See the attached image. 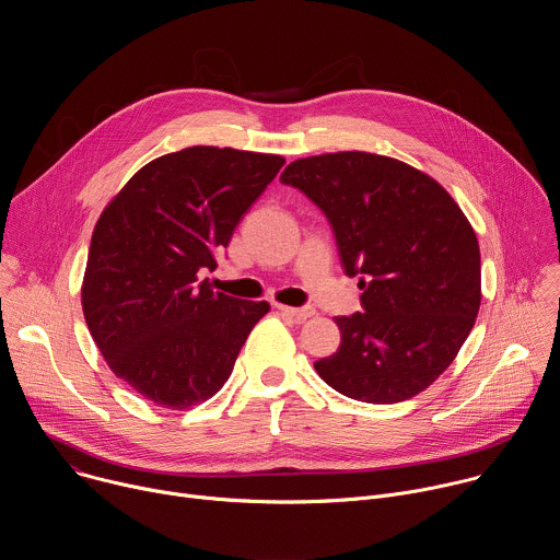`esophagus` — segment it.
<instances>
[{"label":"esophagus","mask_w":560,"mask_h":560,"mask_svg":"<svg viewBox=\"0 0 560 560\" xmlns=\"http://www.w3.org/2000/svg\"><path fill=\"white\" fill-rule=\"evenodd\" d=\"M277 310L281 312V314H288V316H292V318H296V322H305V318H310V316H314V307H310V305H303V307H290V305H279L277 303Z\"/></svg>","instance_id":"1"}]
</instances>
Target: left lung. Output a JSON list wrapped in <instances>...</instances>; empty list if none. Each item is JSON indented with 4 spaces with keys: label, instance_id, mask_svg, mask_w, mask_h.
I'll use <instances>...</instances> for the list:
<instances>
[{
    "label": "left lung",
    "instance_id": "obj_1",
    "mask_svg": "<svg viewBox=\"0 0 560 560\" xmlns=\"http://www.w3.org/2000/svg\"><path fill=\"white\" fill-rule=\"evenodd\" d=\"M281 184L326 214L341 266L363 290V312L335 318L341 346L314 370L357 401H408L454 361L481 305L469 221L432 177L370 152L299 159Z\"/></svg>",
    "mask_w": 560,
    "mask_h": 560
}]
</instances>
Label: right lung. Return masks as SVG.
Instances as JSON below:
<instances>
[{"instance_id":"obj_1","label":"right lung","mask_w":560,"mask_h":560,"mask_svg":"<svg viewBox=\"0 0 560 560\" xmlns=\"http://www.w3.org/2000/svg\"><path fill=\"white\" fill-rule=\"evenodd\" d=\"M285 159L192 145L145 164L102 212L82 288L89 330L110 370L152 404L186 410L214 396L270 310L214 292L238 221Z\"/></svg>"}]
</instances>
